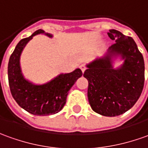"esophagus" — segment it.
Returning a JSON list of instances; mask_svg holds the SVG:
<instances>
[{"mask_svg":"<svg viewBox=\"0 0 148 148\" xmlns=\"http://www.w3.org/2000/svg\"><path fill=\"white\" fill-rule=\"evenodd\" d=\"M80 69H81V70L82 71V73H84V71L86 70L87 68H86V66H84V65H81V66H80Z\"/></svg>","mask_w":148,"mask_h":148,"instance_id":"obj_1","label":"esophagus"}]
</instances>
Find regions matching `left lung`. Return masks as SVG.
<instances>
[{"label": "left lung", "mask_w": 148, "mask_h": 148, "mask_svg": "<svg viewBox=\"0 0 148 148\" xmlns=\"http://www.w3.org/2000/svg\"><path fill=\"white\" fill-rule=\"evenodd\" d=\"M115 44L103 57L87 64L83 76L88 81L87 97L93 111L105 116H116L133 107L144 86V61L134 40L112 29L108 32ZM121 56L123 64L116 69L112 58Z\"/></svg>", "instance_id": "obj_1"}]
</instances>
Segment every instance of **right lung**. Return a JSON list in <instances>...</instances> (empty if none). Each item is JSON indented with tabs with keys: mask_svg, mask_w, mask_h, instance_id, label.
<instances>
[{
	"mask_svg": "<svg viewBox=\"0 0 148 148\" xmlns=\"http://www.w3.org/2000/svg\"><path fill=\"white\" fill-rule=\"evenodd\" d=\"M45 34L50 38L52 34L38 30L32 36L23 39L11 54L8 64V79L11 94L21 108L36 116H47L60 112L66 103L70 88L82 75L76 69L69 74H61L47 83L36 85L24 78L20 67V56L33 36Z\"/></svg>",
	"mask_w": 148,
	"mask_h": 148,
	"instance_id": "obj_1",
	"label": "right lung"
}]
</instances>
